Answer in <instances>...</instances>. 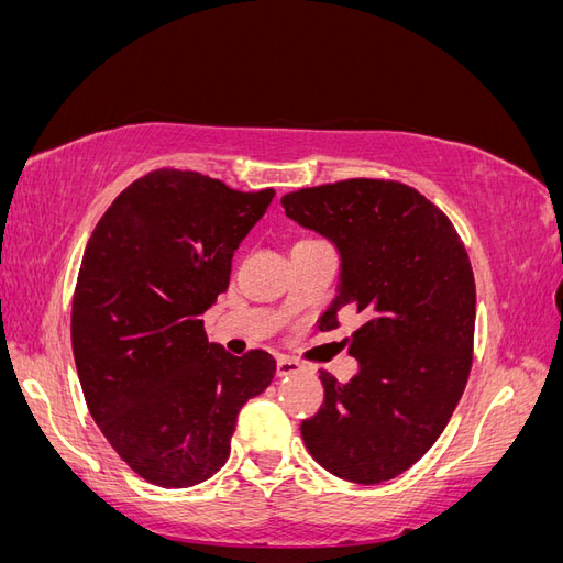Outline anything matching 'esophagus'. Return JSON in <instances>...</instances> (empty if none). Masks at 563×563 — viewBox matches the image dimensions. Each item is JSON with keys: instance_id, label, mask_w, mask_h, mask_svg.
Masks as SVG:
<instances>
[{"instance_id": "obj_1", "label": "esophagus", "mask_w": 563, "mask_h": 563, "mask_svg": "<svg viewBox=\"0 0 563 563\" xmlns=\"http://www.w3.org/2000/svg\"><path fill=\"white\" fill-rule=\"evenodd\" d=\"M300 371V364L288 360V356H279L277 360V376L284 378V376H291V373H298Z\"/></svg>"}]
</instances>
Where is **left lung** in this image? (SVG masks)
Returning a JSON list of instances; mask_svg holds the SVG:
<instances>
[{
    "label": "left lung",
    "instance_id": "1",
    "mask_svg": "<svg viewBox=\"0 0 563 563\" xmlns=\"http://www.w3.org/2000/svg\"><path fill=\"white\" fill-rule=\"evenodd\" d=\"M282 207L340 253L319 331L338 329L347 308L366 317L347 338L356 376L340 385L319 373L323 404L300 424L305 446L340 479H395L444 432L470 378L476 291L465 244L444 211L395 180L305 187Z\"/></svg>",
    "mask_w": 563,
    "mask_h": 563
}]
</instances>
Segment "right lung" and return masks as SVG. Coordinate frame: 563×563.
<instances>
[{
	"instance_id": "obj_1",
	"label": "right lung",
	"mask_w": 563,
	"mask_h": 563,
	"mask_svg": "<svg viewBox=\"0 0 563 563\" xmlns=\"http://www.w3.org/2000/svg\"><path fill=\"white\" fill-rule=\"evenodd\" d=\"M275 190L197 172L133 180L98 220L73 300V352L89 411L145 482L187 488L230 457L242 406L275 378L265 350L209 343L201 314L228 291L232 255Z\"/></svg>"
}]
</instances>
